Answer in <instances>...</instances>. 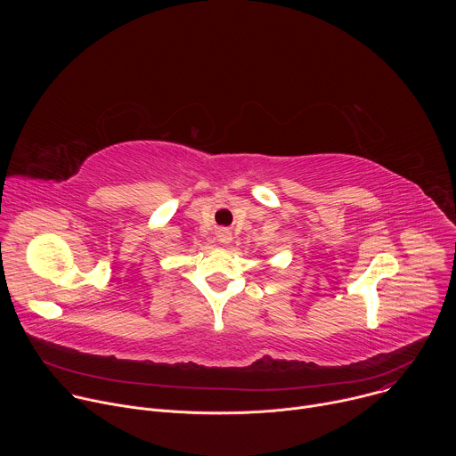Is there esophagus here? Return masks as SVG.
Returning <instances> with one entry per match:
<instances>
[{"label": "esophagus", "instance_id": "34e87169", "mask_svg": "<svg viewBox=\"0 0 456 456\" xmlns=\"http://www.w3.org/2000/svg\"><path fill=\"white\" fill-rule=\"evenodd\" d=\"M218 238H220V241H222V243H229V241L232 240V236H231V232H229L227 229H222V231H220V234H218Z\"/></svg>", "mask_w": 456, "mask_h": 456}]
</instances>
